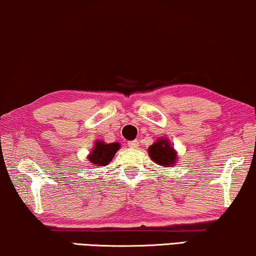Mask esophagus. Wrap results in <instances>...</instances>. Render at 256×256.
Returning a JSON list of instances; mask_svg holds the SVG:
<instances>
[{
	"label": "esophagus",
	"instance_id": "34e87169",
	"mask_svg": "<svg viewBox=\"0 0 256 256\" xmlns=\"http://www.w3.org/2000/svg\"><path fill=\"white\" fill-rule=\"evenodd\" d=\"M128 146L131 147V148H136L139 146L138 140H131V142H128Z\"/></svg>",
	"mask_w": 256,
	"mask_h": 256
}]
</instances>
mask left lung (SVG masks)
Wrapping results in <instances>:
<instances>
[{
	"label": "left lung",
	"instance_id": "obj_1",
	"mask_svg": "<svg viewBox=\"0 0 256 256\" xmlns=\"http://www.w3.org/2000/svg\"><path fill=\"white\" fill-rule=\"evenodd\" d=\"M150 156L152 158L154 162L161 166H167L170 167L176 160V154L174 148L169 145L168 140L159 139L156 142H154L148 150Z\"/></svg>",
	"mask_w": 256,
	"mask_h": 256
}]
</instances>
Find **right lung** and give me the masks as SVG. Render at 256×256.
<instances>
[{
  "instance_id": "right-lung-1",
  "label": "right lung",
  "mask_w": 256,
  "mask_h": 256,
  "mask_svg": "<svg viewBox=\"0 0 256 256\" xmlns=\"http://www.w3.org/2000/svg\"><path fill=\"white\" fill-rule=\"evenodd\" d=\"M120 150V144H104L102 142H97L95 148L92 150L88 160L96 166H106L112 160L114 154Z\"/></svg>"
}]
</instances>
